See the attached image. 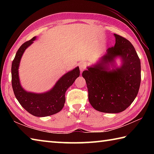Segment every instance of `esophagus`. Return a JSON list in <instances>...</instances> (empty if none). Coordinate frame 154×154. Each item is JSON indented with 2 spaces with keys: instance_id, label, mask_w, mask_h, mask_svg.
I'll list each match as a JSON object with an SVG mask.
<instances>
[{
  "instance_id": "esophagus-1",
  "label": "esophagus",
  "mask_w": 154,
  "mask_h": 154,
  "mask_svg": "<svg viewBox=\"0 0 154 154\" xmlns=\"http://www.w3.org/2000/svg\"><path fill=\"white\" fill-rule=\"evenodd\" d=\"M79 66L80 71L82 72L83 71H84V70L85 69V68H86L87 63H86V62H81L79 64Z\"/></svg>"
}]
</instances>
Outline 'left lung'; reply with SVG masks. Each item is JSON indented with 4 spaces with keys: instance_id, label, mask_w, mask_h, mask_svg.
<instances>
[{
    "instance_id": "obj_1",
    "label": "left lung",
    "mask_w": 154,
    "mask_h": 154,
    "mask_svg": "<svg viewBox=\"0 0 154 154\" xmlns=\"http://www.w3.org/2000/svg\"><path fill=\"white\" fill-rule=\"evenodd\" d=\"M114 36L115 45L82 72L90 103L103 113H118L126 109L137 97L140 84V62L134 46L123 36ZM117 57L121 58L120 67L114 65Z\"/></svg>"
}]
</instances>
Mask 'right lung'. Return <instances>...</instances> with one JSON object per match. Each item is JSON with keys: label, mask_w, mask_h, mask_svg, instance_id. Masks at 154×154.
<instances>
[{"label": "right lung", "mask_w": 154, "mask_h": 154, "mask_svg": "<svg viewBox=\"0 0 154 154\" xmlns=\"http://www.w3.org/2000/svg\"><path fill=\"white\" fill-rule=\"evenodd\" d=\"M36 36L23 43L18 49L11 65V83L15 98L25 110L36 117H46L60 111L64 105L65 93L75 79L79 76V67L66 72L60 78L55 85L48 92L36 94L24 90L20 84L19 69L20 60L26 49L28 48Z\"/></svg>", "instance_id": "obj_1"}]
</instances>
